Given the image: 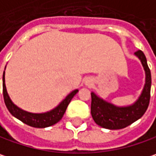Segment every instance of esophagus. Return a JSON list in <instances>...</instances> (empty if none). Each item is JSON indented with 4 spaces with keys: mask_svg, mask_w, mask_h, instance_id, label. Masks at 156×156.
Masks as SVG:
<instances>
[{
    "mask_svg": "<svg viewBox=\"0 0 156 156\" xmlns=\"http://www.w3.org/2000/svg\"><path fill=\"white\" fill-rule=\"evenodd\" d=\"M85 84H86L87 86H91V85H92V82H91L90 80H88V81L85 82Z\"/></svg>",
    "mask_w": 156,
    "mask_h": 156,
    "instance_id": "obj_1",
    "label": "esophagus"
}]
</instances>
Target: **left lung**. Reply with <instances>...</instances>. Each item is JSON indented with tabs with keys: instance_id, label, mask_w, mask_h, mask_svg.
<instances>
[{
	"instance_id": "8db88e82",
	"label": "left lung",
	"mask_w": 156,
	"mask_h": 156,
	"mask_svg": "<svg viewBox=\"0 0 156 156\" xmlns=\"http://www.w3.org/2000/svg\"><path fill=\"white\" fill-rule=\"evenodd\" d=\"M135 56L139 58L146 73V82L141 94L131 105L117 106L91 92L90 112L94 122L102 128L120 129L127 127L139 120L146 113L150 100L151 72L145 54L138 50Z\"/></svg>"
}]
</instances>
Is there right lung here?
Returning a JSON list of instances; mask_svg holds the SVG:
<instances>
[{"mask_svg": "<svg viewBox=\"0 0 156 156\" xmlns=\"http://www.w3.org/2000/svg\"><path fill=\"white\" fill-rule=\"evenodd\" d=\"M2 90H3L4 102L9 113L14 117H16L21 122H23L24 123L27 124L31 127H34V128H46L58 122L62 119L67 108V106L69 105L73 96L79 91L78 90H73L71 93H69L66 97L65 99L62 100L58 106H56L55 108H53L49 112L35 114V113H30L27 111H25L19 108L12 102L6 89L5 71L3 72V75H2Z\"/></svg>", "mask_w": 156, "mask_h": 156, "instance_id": "add662e5", "label": "right lung"}]
</instances>
